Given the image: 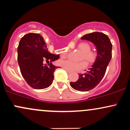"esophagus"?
I'll return each mask as SVG.
<instances>
[{
	"mask_svg": "<svg viewBox=\"0 0 130 130\" xmlns=\"http://www.w3.org/2000/svg\"><path fill=\"white\" fill-rule=\"evenodd\" d=\"M63 69H64V70H65V71H67V73H70V72H71V71H70V70H67V69H65V68H63Z\"/></svg>",
	"mask_w": 130,
	"mask_h": 130,
	"instance_id": "esophagus-1",
	"label": "esophagus"
}]
</instances>
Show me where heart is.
<instances>
[{"mask_svg": "<svg viewBox=\"0 0 130 130\" xmlns=\"http://www.w3.org/2000/svg\"><path fill=\"white\" fill-rule=\"evenodd\" d=\"M77 49L83 53L82 55L81 60H86L89 63H92L95 62L97 57V53L96 52L90 50V46L87 43H80L77 46ZM67 53L66 51L62 52L61 54V57L62 58H65L67 57ZM59 65L65 69L70 71H79L86 68L87 66V63L86 61L76 63L72 61L60 60L59 62Z\"/></svg>", "mask_w": 130, "mask_h": 130, "instance_id": "obj_1", "label": "heart"}]
</instances>
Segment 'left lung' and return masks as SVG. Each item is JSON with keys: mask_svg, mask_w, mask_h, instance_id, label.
Masks as SVG:
<instances>
[{"mask_svg": "<svg viewBox=\"0 0 130 130\" xmlns=\"http://www.w3.org/2000/svg\"><path fill=\"white\" fill-rule=\"evenodd\" d=\"M81 40L90 41L96 46L97 57L89 71L79 74L78 80L71 82L70 86L76 90L86 92L94 89L103 78L112 57V43L106 35L98 32L86 34Z\"/></svg>", "mask_w": 130, "mask_h": 130, "instance_id": "obj_1", "label": "left lung"}]
</instances>
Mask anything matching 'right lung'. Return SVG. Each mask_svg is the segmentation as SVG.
<instances>
[{"label": "right lung", "mask_w": 130, "mask_h": 130, "mask_svg": "<svg viewBox=\"0 0 130 130\" xmlns=\"http://www.w3.org/2000/svg\"><path fill=\"white\" fill-rule=\"evenodd\" d=\"M59 55L48 51L41 35L29 33L22 37L18 47V61L22 76L26 83L35 89L50 87L54 80V73L59 67L52 62L57 60ZM44 61L48 66L43 64Z\"/></svg>", "instance_id": "right-lung-1"}]
</instances>
